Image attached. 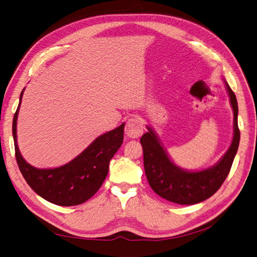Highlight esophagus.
Masks as SVG:
<instances>
[{"label":"esophagus","mask_w":257,"mask_h":257,"mask_svg":"<svg viewBox=\"0 0 257 257\" xmlns=\"http://www.w3.org/2000/svg\"><path fill=\"white\" fill-rule=\"evenodd\" d=\"M144 133V124L139 118H130L125 122L124 134L128 138L137 139Z\"/></svg>","instance_id":"1"}]
</instances>
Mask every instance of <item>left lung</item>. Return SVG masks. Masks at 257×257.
Instances as JSON below:
<instances>
[{
  "label": "left lung",
  "instance_id": "left-lung-1",
  "mask_svg": "<svg viewBox=\"0 0 257 257\" xmlns=\"http://www.w3.org/2000/svg\"><path fill=\"white\" fill-rule=\"evenodd\" d=\"M226 89L234 113V135L231 147L215 166L195 172L179 168L168 157L154 130L147 127L149 132L140 139L145 172L151 189L161 198L177 204H195L209 199L225 181L239 144L237 100L227 84Z\"/></svg>",
  "mask_w": 257,
  "mask_h": 257
}]
</instances>
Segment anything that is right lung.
<instances>
[{"label": "right lung", "mask_w": 257, "mask_h": 257, "mask_svg": "<svg viewBox=\"0 0 257 257\" xmlns=\"http://www.w3.org/2000/svg\"><path fill=\"white\" fill-rule=\"evenodd\" d=\"M20 103L13 118L15 158L21 173L33 191L51 203L72 206L84 203L94 195L107 177L109 162L123 140L124 123L99 136L74 160L55 169H37L22 157L16 141V121Z\"/></svg>", "instance_id": "obj_1"}]
</instances>
